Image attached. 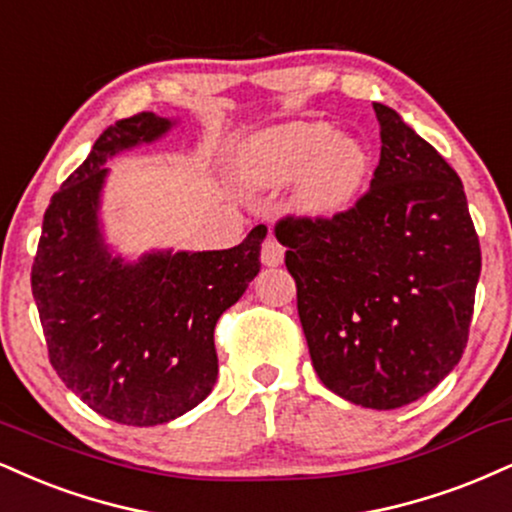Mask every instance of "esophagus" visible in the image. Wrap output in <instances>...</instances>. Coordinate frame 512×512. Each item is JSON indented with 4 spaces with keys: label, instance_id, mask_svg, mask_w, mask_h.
Returning <instances> with one entry per match:
<instances>
[{
    "label": "esophagus",
    "instance_id": "obj_1",
    "mask_svg": "<svg viewBox=\"0 0 512 512\" xmlns=\"http://www.w3.org/2000/svg\"><path fill=\"white\" fill-rule=\"evenodd\" d=\"M283 262V245L274 236L262 243V264L264 267H279Z\"/></svg>",
    "mask_w": 512,
    "mask_h": 512
}]
</instances>
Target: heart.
<instances>
[{"label":"heart","mask_w":512,"mask_h":512,"mask_svg":"<svg viewBox=\"0 0 512 512\" xmlns=\"http://www.w3.org/2000/svg\"><path fill=\"white\" fill-rule=\"evenodd\" d=\"M243 169L252 186L279 188L298 178V205L336 217L357 202L369 178L367 147L326 121H291L250 140Z\"/></svg>","instance_id":"b5f03b06"}]
</instances>
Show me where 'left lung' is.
<instances>
[{
    "mask_svg": "<svg viewBox=\"0 0 512 512\" xmlns=\"http://www.w3.org/2000/svg\"><path fill=\"white\" fill-rule=\"evenodd\" d=\"M374 112L367 193L334 219H281L276 238L317 377L350 403L396 410L463 357L482 252L458 174L396 109Z\"/></svg>",
    "mask_w": 512,
    "mask_h": 512,
    "instance_id": "obj_1",
    "label": "left lung"
}]
</instances>
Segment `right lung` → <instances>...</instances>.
<instances>
[{"label": "right lung", "mask_w": 512, "mask_h": 512, "mask_svg": "<svg viewBox=\"0 0 512 512\" xmlns=\"http://www.w3.org/2000/svg\"><path fill=\"white\" fill-rule=\"evenodd\" d=\"M176 126L152 112L116 121L52 195L33 298L49 362L66 389L107 420L155 427L212 393L219 360L214 326L260 272L267 226L229 250H152L123 260L104 240V164Z\"/></svg>", "instance_id": "right-lung-1"}]
</instances>
